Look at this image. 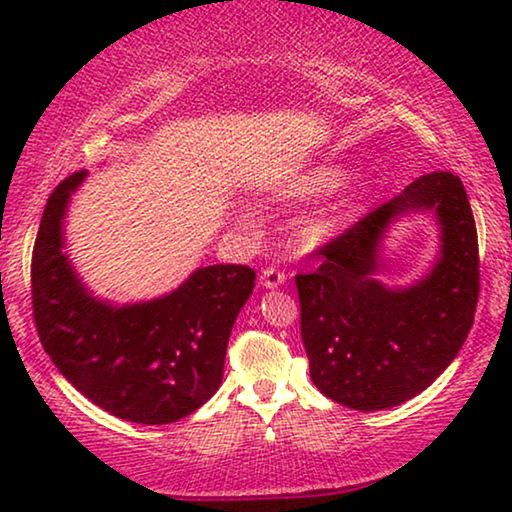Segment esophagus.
<instances>
[{"label": "esophagus", "instance_id": "obj_1", "mask_svg": "<svg viewBox=\"0 0 512 512\" xmlns=\"http://www.w3.org/2000/svg\"><path fill=\"white\" fill-rule=\"evenodd\" d=\"M286 282V272L279 270V268H265L261 272V284L265 289H277V286H282Z\"/></svg>", "mask_w": 512, "mask_h": 512}]
</instances>
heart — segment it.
Returning a JSON list of instances; mask_svg holds the SVG:
<instances>
[{
    "instance_id": "1",
    "label": "heart",
    "mask_w": 512,
    "mask_h": 512,
    "mask_svg": "<svg viewBox=\"0 0 512 512\" xmlns=\"http://www.w3.org/2000/svg\"><path fill=\"white\" fill-rule=\"evenodd\" d=\"M345 179L347 174L342 167H335V165L314 167V170L303 174V177L296 181V186H293V195H298V198H319V195H331L345 184ZM335 228H338V219H324L314 223L312 235L326 237L331 235Z\"/></svg>"
}]
</instances>
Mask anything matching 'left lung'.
Listing matches in <instances>:
<instances>
[{
    "label": "left lung",
    "instance_id": "8db88e82",
    "mask_svg": "<svg viewBox=\"0 0 512 512\" xmlns=\"http://www.w3.org/2000/svg\"><path fill=\"white\" fill-rule=\"evenodd\" d=\"M408 213L437 219L441 254L415 285L387 287L376 279L379 249ZM317 254L319 268L296 277L314 387L361 412L422 394L459 354L478 305V230L461 179L424 174Z\"/></svg>",
    "mask_w": 512,
    "mask_h": 512
}]
</instances>
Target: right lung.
<instances>
[{
	"instance_id": "add662e5",
	"label": "right lung",
	"mask_w": 512,
	"mask_h": 512,
	"mask_svg": "<svg viewBox=\"0 0 512 512\" xmlns=\"http://www.w3.org/2000/svg\"><path fill=\"white\" fill-rule=\"evenodd\" d=\"M86 174L58 184L41 216L32 251L39 340L65 380L97 408L137 424H172L219 389L230 331L256 272L207 265L144 303L95 298L65 251V214Z\"/></svg>"
}]
</instances>
